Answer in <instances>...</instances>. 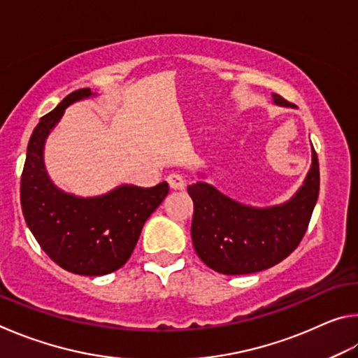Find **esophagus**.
<instances>
[{
	"mask_svg": "<svg viewBox=\"0 0 358 358\" xmlns=\"http://www.w3.org/2000/svg\"><path fill=\"white\" fill-rule=\"evenodd\" d=\"M167 181H169V186H171L173 191H181L185 189L186 186V180L183 178V175L180 173H171L167 177Z\"/></svg>",
	"mask_w": 358,
	"mask_h": 358,
	"instance_id": "1",
	"label": "esophagus"
}]
</instances>
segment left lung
<instances>
[{
  "mask_svg": "<svg viewBox=\"0 0 358 358\" xmlns=\"http://www.w3.org/2000/svg\"><path fill=\"white\" fill-rule=\"evenodd\" d=\"M276 104L290 106L280 94ZM319 161L313 164L300 191L287 203L251 208L230 201L203 181L187 186L192 199V245L205 265L222 275H248L270 268L295 251L305 237L319 197Z\"/></svg>",
  "mask_w": 358,
  "mask_h": 358,
  "instance_id": "left-lung-1",
  "label": "left lung"
}]
</instances>
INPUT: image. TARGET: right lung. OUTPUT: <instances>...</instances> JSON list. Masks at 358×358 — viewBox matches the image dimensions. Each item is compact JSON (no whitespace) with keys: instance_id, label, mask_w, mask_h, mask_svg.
<instances>
[{"instance_id":"right-lung-1","label":"right lung","mask_w":358,"mask_h":358,"mask_svg":"<svg viewBox=\"0 0 358 358\" xmlns=\"http://www.w3.org/2000/svg\"><path fill=\"white\" fill-rule=\"evenodd\" d=\"M90 94V88L72 92L34 128L22 172L20 203L29 230L53 262L71 273L101 276L128 262L145 221L164 201L169 185L120 186L106 196L80 199L48 180L42 161L45 137L66 107Z\"/></svg>"}]
</instances>
